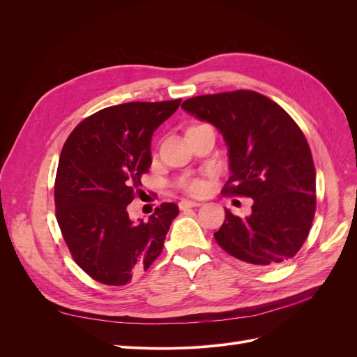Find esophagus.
Instances as JSON below:
<instances>
[{"label":"esophagus","instance_id":"1","mask_svg":"<svg viewBox=\"0 0 357 357\" xmlns=\"http://www.w3.org/2000/svg\"><path fill=\"white\" fill-rule=\"evenodd\" d=\"M201 202H197V201H189V199H183L180 204H178V207H180V210H186V208H193V207H201Z\"/></svg>","mask_w":357,"mask_h":357}]
</instances>
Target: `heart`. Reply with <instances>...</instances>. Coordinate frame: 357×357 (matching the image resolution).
<instances>
[{"label":"heart","mask_w":357,"mask_h":357,"mask_svg":"<svg viewBox=\"0 0 357 357\" xmlns=\"http://www.w3.org/2000/svg\"><path fill=\"white\" fill-rule=\"evenodd\" d=\"M197 126H199V125H197ZM180 188L185 192H188L189 195L198 197V195H202V193L205 192V188H207V186H205V183L202 180L185 177V178L180 180Z\"/></svg>","instance_id":"obj_1"}]
</instances>
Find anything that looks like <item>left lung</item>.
<instances>
[{
  "instance_id": "obj_1",
  "label": "left lung",
  "mask_w": 357,
  "mask_h": 357,
  "mask_svg": "<svg viewBox=\"0 0 357 357\" xmlns=\"http://www.w3.org/2000/svg\"><path fill=\"white\" fill-rule=\"evenodd\" d=\"M181 109L223 135L231 169L223 193L253 199L243 219L225 208L214 234L218 244L259 268L294 257L316 213V168L301 128L277 102L253 91L195 96Z\"/></svg>"
}]
</instances>
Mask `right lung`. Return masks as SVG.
<instances>
[{
  "label": "right lung",
  "instance_id": "right-lung-1",
  "mask_svg": "<svg viewBox=\"0 0 357 357\" xmlns=\"http://www.w3.org/2000/svg\"><path fill=\"white\" fill-rule=\"evenodd\" d=\"M181 100L107 107L75 126L55 180L56 220L73 259L96 282L123 286L162 253L178 207L164 202L132 222L128 204L152 165L150 143Z\"/></svg>",
  "mask_w": 357,
  "mask_h": 357
}]
</instances>
